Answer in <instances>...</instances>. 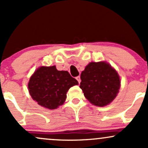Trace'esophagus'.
<instances>
[{"instance_id":"obj_1","label":"esophagus","mask_w":148,"mask_h":148,"mask_svg":"<svg viewBox=\"0 0 148 148\" xmlns=\"http://www.w3.org/2000/svg\"><path fill=\"white\" fill-rule=\"evenodd\" d=\"M76 79H77V80L78 81V82H79V84H80V82H81L80 77H79V76H78V77H76Z\"/></svg>"}]
</instances>
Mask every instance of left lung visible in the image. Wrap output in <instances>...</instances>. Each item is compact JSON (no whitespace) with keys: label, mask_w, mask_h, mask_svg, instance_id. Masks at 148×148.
<instances>
[{"label":"left lung","mask_w":148,"mask_h":148,"mask_svg":"<svg viewBox=\"0 0 148 148\" xmlns=\"http://www.w3.org/2000/svg\"><path fill=\"white\" fill-rule=\"evenodd\" d=\"M80 87L92 105L104 107L116 98L120 88L118 73L106 62L89 63L81 74Z\"/></svg>","instance_id":"8db88e82"}]
</instances>
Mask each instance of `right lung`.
<instances>
[{"mask_svg":"<svg viewBox=\"0 0 148 148\" xmlns=\"http://www.w3.org/2000/svg\"><path fill=\"white\" fill-rule=\"evenodd\" d=\"M78 84L67 71H58L56 66H40L31 77L28 88L38 105L55 110L64 103L68 90Z\"/></svg>","mask_w":148,"mask_h":148,"instance_id":"1","label":"right lung"}]
</instances>
